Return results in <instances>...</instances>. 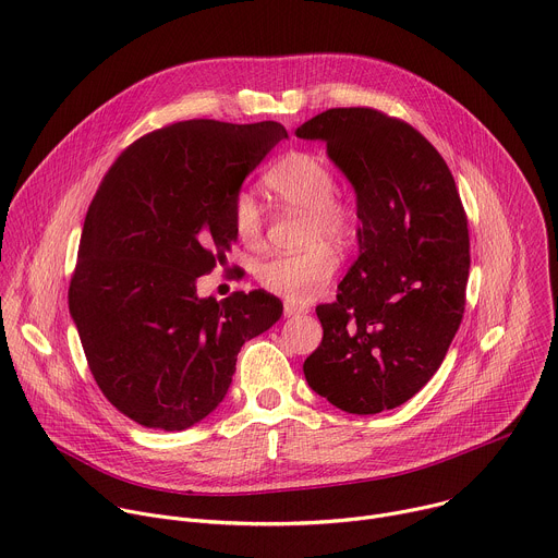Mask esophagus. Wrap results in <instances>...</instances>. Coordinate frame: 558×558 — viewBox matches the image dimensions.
Instances as JSON below:
<instances>
[{
  "instance_id": "esophagus-1",
  "label": "esophagus",
  "mask_w": 558,
  "mask_h": 558,
  "mask_svg": "<svg viewBox=\"0 0 558 558\" xmlns=\"http://www.w3.org/2000/svg\"><path fill=\"white\" fill-rule=\"evenodd\" d=\"M308 313V306L304 304H298V302H284V317H295V315H306Z\"/></svg>"
}]
</instances>
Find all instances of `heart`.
Instances as JSON below:
<instances>
[{
  "instance_id": "heart-1",
  "label": "heart",
  "mask_w": 558,
  "mask_h": 558,
  "mask_svg": "<svg viewBox=\"0 0 558 558\" xmlns=\"http://www.w3.org/2000/svg\"><path fill=\"white\" fill-rule=\"evenodd\" d=\"M267 187L289 207L308 214V241L325 238L347 245L355 233V214L336 198L338 183L320 156L293 151L265 177ZM235 235L245 245H258L263 235V209L254 194H238L231 205ZM338 256L331 247L317 245L302 254H280L258 267V282L289 302H306L320 295L338 271Z\"/></svg>"
}]
</instances>
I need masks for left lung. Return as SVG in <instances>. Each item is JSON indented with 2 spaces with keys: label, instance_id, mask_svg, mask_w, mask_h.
<instances>
[{
  "label": "left lung",
  "instance_id": "1",
  "mask_svg": "<svg viewBox=\"0 0 558 558\" xmlns=\"http://www.w3.org/2000/svg\"><path fill=\"white\" fill-rule=\"evenodd\" d=\"M295 136L327 145L360 220L338 300L315 308L325 336L304 377L344 413L397 409L437 373L463 317L470 238L454 179L415 128L371 108L327 110Z\"/></svg>",
  "mask_w": 558,
  "mask_h": 558
}]
</instances>
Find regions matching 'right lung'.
I'll list each match as a JSON object with an SVG mask.
<instances>
[{
  "mask_svg": "<svg viewBox=\"0 0 558 558\" xmlns=\"http://www.w3.org/2000/svg\"><path fill=\"white\" fill-rule=\"evenodd\" d=\"M276 121H181L132 143L86 214L68 304L88 366L123 415L185 430L225 400L241 347L282 302L256 291L201 298L196 280L238 241L231 205L282 141Z\"/></svg>",
  "mask_w": 558,
  "mask_h": 558,
  "instance_id": "add662e5",
  "label": "right lung"
}]
</instances>
